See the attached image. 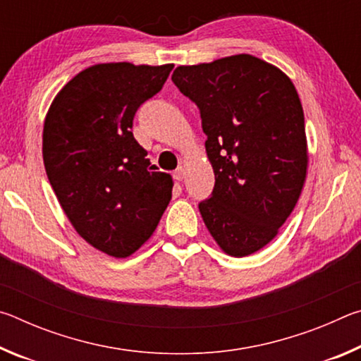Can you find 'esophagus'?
<instances>
[{
	"label": "esophagus",
	"mask_w": 361,
	"mask_h": 361,
	"mask_svg": "<svg viewBox=\"0 0 361 361\" xmlns=\"http://www.w3.org/2000/svg\"><path fill=\"white\" fill-rule=\"evenodd\" d=\"M173 178L176 180V181H183V178H185V169L183 167H178L173 172Z\"/></svg>",
	"instance_id": "esophagus-1"
}]
</instances>
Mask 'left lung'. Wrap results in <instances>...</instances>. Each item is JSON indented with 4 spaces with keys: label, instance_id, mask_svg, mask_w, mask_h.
I'll use <instances>...</instances> for the list:
<instances>
[{
    "label": "left lung",
    "instance_id": "obj_1",
    "mask_svg": "<svg viewBox=\"0 0 361 361\" xmlns=\"http://www.w3.org/2000/svg\"><path fill=\"white\" fill-rule=\"evenodd\" d=\"M172 81L199 108L215 186L199 202L231 256L267 245L301 194L307 170L304 113L295 85L248 54L178 66Z\"/></svg>",
    "mask_w": 361,
    "mask_h": 361
}]
</instances>
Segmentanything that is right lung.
I'll return each instance as SVG.
<instances>
[{
  "label": "right lung",
  "instance_id": "add662e5",
  "mask_svg": "<svg viewBox=\"0 0 361 361\" xmlns=\"http://www.w3.org/2000/svg\"><path fill=\"white\" fill-rule=\"evenodd\" d=\"M173 65L100 63L60 90L46 116L42 159L60 205L85 242L126 258L157 228L172 176L151 166L133 118Z\"/></svg>",
  "mask_w": 361,
  "mask_h": 361
}]
</instances>
